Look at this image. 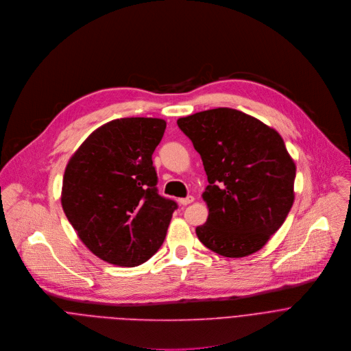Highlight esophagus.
Returning <instances> with one entry per match:
<instances>
[{"instance_id": "esophagus-1", "label": "esophagus", "mask_w": 351, "mask_h": 351, "mask_svg": "<svg viewBox=\"0 0 351 351\" xmlns=\"http://www.w3.org/2000/svg\"><path fill=\"white\" fill-rule=\"evenodd\" d=\"M192 202H193V196H186V197L180 199V203H181L182 206H186V204H189V203H192Z\"/></svg>"}]
</instances>
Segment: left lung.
I'll return each mask as SVG.
<instances>
[{"label": "left lung", "mask_w": 351, "mask_h": 351, "mask_svg": "<svg viewBox=\"0 0 351 351\" xmlns=\"http://www.w3.org/2000/svg\"><path fill=\"white\" fill-rule=\"evenodd\" d=\"M199 152L208 217L199 241L224 257L260 250L289 215L296 165L282 136L241 110L217 108L177 120Z\"/></svg>", "instance_id": "left-lung-1"}]
</instances>
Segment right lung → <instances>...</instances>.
<instances>
[{
  "instance_id": "obj_1",
  "label": "right lung",
  "mask_w": 351,
  "mask_h": 351,
  "mask_svg": "<svg viewBox=\"0 0 351 351\" xmlns=\"http://www.w3.org/2000/svg\"><path fill=\"white\" fill-rule=\"evenodd\" d=\"M165 130L163 119H116L93 131L67 162L63 212L106 263L143 264L166 238L177 203L158 193L152 162Z\"/></svg>"
}]
</instances>
